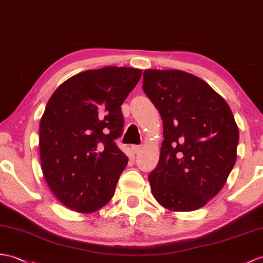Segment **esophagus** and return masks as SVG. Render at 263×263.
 Returning <instances> with one entry per match:
<instances>
[{
  "label": "esophagus",
  "mask_w": 263,
  "mask_h": 263,
  "mask_svg": "<svg viewBox=\"0 0 263 263\" xmlns=\"http://www.w3.org/2000/svg\"><path fill=\"white\" fill-rule=\"evenodd\" d=\"M132 150L134 151V154H139V152L142 150V146L141 145H132Z\"/></svg>",
  "instance_id": "obj_1"
}]
</instances>
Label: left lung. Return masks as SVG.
Masks as SVG:
<instances>
[{"label": "left lung", "instance_id": "8db88e82", "mask_svg": "<svg viewBox=\"0 0 263 263\" xmlns=\"http://www.w3.org/2000/svg\"><path fill=\"white\" fill-rule=\"evenodd\" d=\"M142 87L163 122L159 161L149 175L152 195L172 212L196 211L219 193L235 164L233 113L209 84L182 70L146 69Z\"/></svg>", "mask_w": 263, "mask_h": 263}]
</instances>
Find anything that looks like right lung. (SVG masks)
<instances>
[{"instance_id": "right-lung-1", "label": "right lung", "mask_w": 263, "mask_h": 263, "mask_svg": "<svg viewBox=\"0 0 263 263\" xmlns=\"http://www.w3.org/2000/svg\"><path fill=\"white\" fill-rule=\"evenodd\" d=\"M141 69L108 66L67 79L48 101L39 126L41 169L58 200L78 213L105 206L115 193L127 157L121 136V105Z\"/></svg>"}]
</instances>
